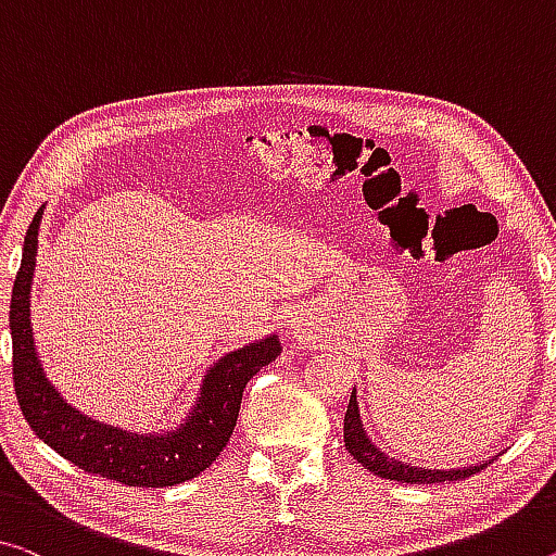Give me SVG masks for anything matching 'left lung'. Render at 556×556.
Here are the masks:
<instances>
[{"label": "left lung", "instance_id": "8db88e82", "mask_svg": "<svg viewBox=\"0 0 556 556\" xmlns=\"http://www.w3.org/2000/svg\"><path fill=\"white\" fill-rule=\"evenodd\" d=\"M343 434H345V447L350 452V457L357 459L365 469H370L372 475L378 477H386V480H395L400 484H434V482H457V480H465V477L480 472L484 465H477V467H467V469H425V467H413V465H403L397 463V459L388 457L386 452H380L378 447L372 445L370 438L365 434V427L361 422V413H357V397H355V390L353 395H350V403H348V413H345V427H343Z\"/></svg>", "mask_w": 556, "mask_h": 556}]
</instances>
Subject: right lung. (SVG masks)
I'll return each mask as SVG.
<instances>
[{"label":"right lung","mask_w":556,"mask_h":556,"mask_svg":"<svg viewBox=\"0 0 556 556\" xmlns=\"http://www.w3.org/2000/svg\"><path fill=\"white\" fill-rule=\"evenodd\" d=\"M41 213L45 206L37 211L24 236L22 266L16 270L10 305L12 378L24 420L41 442L89 475L129 486H174L193 480L228 445L241 409L243 388L261 367L276 361L280 340L270 336L220 357L206 372L201 397L189 413V420L176 432L143 438L91 420L64 403L47 380L34 350L29 293Z\"/></svg>","instance_id":"1"}]
</instances>
